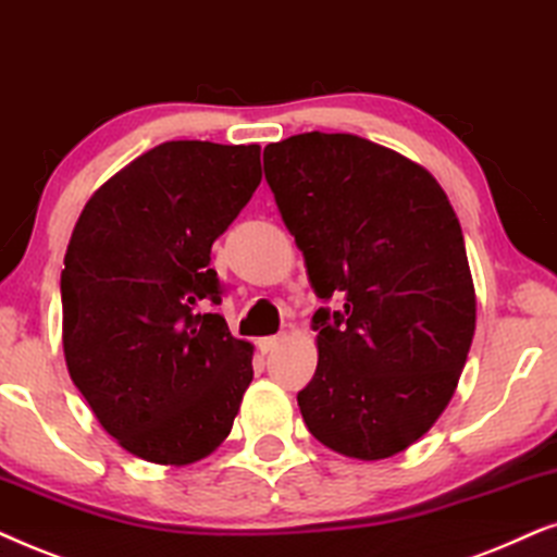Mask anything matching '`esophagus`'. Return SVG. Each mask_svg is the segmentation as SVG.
I'll return each mask as SVG.
<instances>
[{
    "instance_id": "1",
    "label": "esophagus",
    "mask_w": 557,
    "mask_h": 557,
    "mask_svg": "<svg viewBox=\"0 0 557 557\" xmlns=\"http://www.w3.org/2000/svg\"><path fill=\"white\" fill-rule=\"evenodd\" d=\"M283 341H285V336H267V338H259L257 346H259V351H262V354H270L280 344H283Z\"/></svg>"
}]
</instances>
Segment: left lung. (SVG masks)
Segmentation results:
<instances>
[{"label":"left lung","instance_id":"obj_1","mask_svg":"<svg viewBox=\"0 0 557 557\" xmlns=\"http://www.w3.org/2000/svg\"><path fill=\"white\" fill-rule=\"evenodd\" d=\"M264 175L318 298V367L298 392L315 441L382 461L433 428L461 380L476 293L461 224L418 162L356 135L264 147Z\"/></svg>","mask_w":557,"mask_h":557}]
</instances>
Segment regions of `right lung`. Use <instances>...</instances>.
Masks as SVG:
<instances>
[{
  "label": "right lung",
  "mask_w": 557,
  "mask_h": 557,
  "mask_svg": "<svg viewBox=\"0 0 557 557\" xmlns=\"http://www.w3.org/2000/svg\"><path fill=\"white\" fill-rule=\"evenodd\" d=\"M259 145L175 139L88 198L61 272L73 384L124 450L160 466L211 456L251 382L249 341L219 313L211 244L262 181Z\"/></svg>",
  "instance_id": "right-lung-1"
}]
</instances>
